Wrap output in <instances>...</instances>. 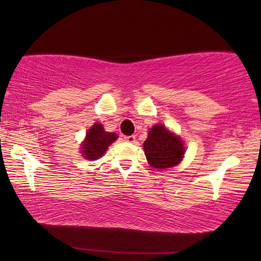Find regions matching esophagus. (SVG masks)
Returning <instances> with one entry per match:
<instances>
[{"label": "esophagus", "mask_w": 261, "mask_h": 261, "mask_svg": "<svg viewBox=\"0 0 261 261\" xmlns=\"http://www.w3.org/2000/svg\"><path fill=\"white\" fill-rule=\"evenodd\" d=\"M135 139H136V137L134 136V135H132V136H125L124 137V140L127 141V143H135Z\"/></svg>", "instance_id": "34e87169"}]
</instances>
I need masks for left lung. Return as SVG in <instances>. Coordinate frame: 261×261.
<instances>
[{"instance_id": "1", "label": "left lung", "mask_w": 261, "mask_h": 261, "mask_svg": "<svg viewBox=\"0 0 261 261\" xmlns=\"http://www.w3.org/2000/svg\"><path fill=\"white\" fill-rule=\"evenodd\" d=\"M143 146L150 167L159 170L175 167L185 154L183 141L162 124L149 129Z\"/></svg>"}]
</instances>
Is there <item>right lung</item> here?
<instances>
[{
    "label": "right lung",
    "mask_w": 261,
    "mask_h": 261,
    "mask_svg": "<svg viewBox=\"0 0 261 261\" xmlns=\"http://www.w3.org/2000/svg\"><path fill=\"white\" fill-rule=\"evenodd\" d=\"M117 139L115 133L106 132L100 123H94L86 134L81 152L87 160H97L105 154L108 147Z\"/></svg>",
    "instance_id": "right-lung-1"
}]
</instances>
